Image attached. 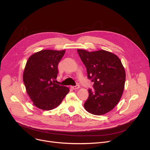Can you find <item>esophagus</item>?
Instances as JSON below:
<instances>
[{
    "mask_svg": "<svg viewBox=\"0 0 150 150\" xmlns=\"http://www.w3.org/2000/svg\"><path fill=\"white\" fill-rule=\"evenodd\" d=\"M72 89H79L80 88V86L79 85H76V86H71L70 87Z\"/></svg>",
    "mask_w": 150,
    "mask_h": 150,
    "instance_id": "34e87169",
    "label": "esophagus"
}]
</instances>
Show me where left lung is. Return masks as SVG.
Listing matches in <instances>:
<instances>
[{
    "mask_svg": "<svg viewBox=\"0 0 150 150\" xmlns=\"http://www.w3.org/2000/svg\"><path fill=\"white\" fill-rule=\"evenodd\" d=\"M77 52L87 69L88 78L93 82V91L89 89L85 109L94 115H103L120 101L124 90L126 74L120 59L115 54L101 50Z\"/></svg>",
    "mask_w": 150,
    "mask_h": 150,
    "instance_id": "8db88e82",
    "label": "left lung"
}]
</instances>
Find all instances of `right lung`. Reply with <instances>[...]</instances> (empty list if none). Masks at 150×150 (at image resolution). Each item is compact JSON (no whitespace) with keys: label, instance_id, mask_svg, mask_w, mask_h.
Here are the masks:
<instances>
[{"label":"right lung","instance_id":"obj_1","mask_svg":"<svg viewBox=\"0 0 150 150\" xmlns=\"http://www.w3.org/2000/svg\"><path fill=\"white\" fill-rule=\"evenodd\" d=\"M65 52L43 50L33 54L26 63L23 81L28 95L39 109L57 108L69 92L67 87L55 83L58 63Z\"/></svg>","mask_w":150,"mask_h":150}]
</instances>
